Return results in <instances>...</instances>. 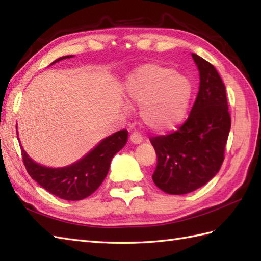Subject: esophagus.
<instances>
[{"label":"esophagus","instance_id":"esophagus-1","mask_svg":"<svg viewBox=\"0 0 261 261\" xmlns=\"http://www.w3.org/2000/svg\"><path fill=\"white\" fill-rule=\"evenodd\" d=\"M130 142L134 143V145H139V143L142 142V138L140 135L138 134H132L130 136Z\"/></svg>","mask_w":261,"mask_h":261}]
</instances>
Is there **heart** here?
Wrapping results in <instances>:
<instances>
[{
    "label": "heart",
    "mask_w": 261,
    "mask_h": 261,
    "mask_svg": "<svg viewBox=\"0 0 261 261\" xmlns=\"http://www.w3.org/2000/svg\"><path fill=\"white\" fill-rule=\"evenodd\" d=\"M127 107L140 108V119L157 134L174 130L185 120L192 98V83L167 66L148 63L132 70L123 83Z\"/></svg>",
    "instance_id": "b5f03b06"
}]
</instances>
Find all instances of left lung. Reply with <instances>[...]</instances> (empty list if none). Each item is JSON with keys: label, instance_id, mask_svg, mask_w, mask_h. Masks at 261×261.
<instances>
[{"label": "left lung", "instance_id": "obj_1", "mask_svg": "<svg viewBox=\"0 0 261 261\" xmlns=\"http://www.w3.org/2000/svg\"><path fill=\"white\" fill-rule=\"evenodd\" d=\"M199 87L187 121L174 134L151 138L157 167L152 180L171 195L204 186L219 173L231 129L225 86L212 64L192 54Z\"/></svg>", "mask_w": 261, "mask_h": 261}]
</instances>
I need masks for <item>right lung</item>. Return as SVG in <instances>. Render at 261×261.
Returning a JSON list of instances; mask_svg holds the SVG:
<instances>
[{
    "instance_id": "obj_1",
    "label": "right lung",
    "mask_w": 261,
    "mask_h": 261,
    "mask_svg": "<svg viewBox=\"0 0 261 261\" xmlns=\"http://www.w3.org/2000/svg\"><path fill=\"white\" fill-rule=\"evenodd\" d=\"M74 57L73 55L59 57L49 65ZM18 134V132H16ZM18 140L19 136H18ZM127 140V131L120 130L104 138L84 157L64 167H47L36 163L21 146L22 158L28 174L39 185L53 195L67 201H81L95 192L107 177L111 162Z\"/></svg>"
}]
</instances>
